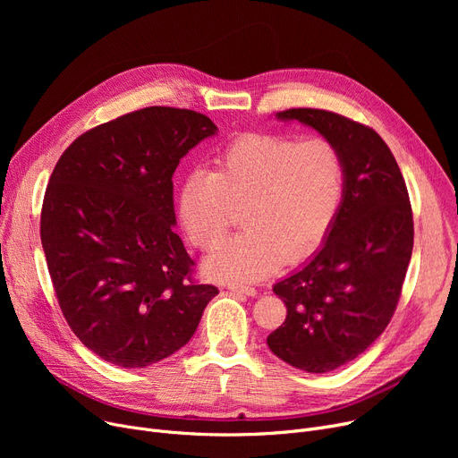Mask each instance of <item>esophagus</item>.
<instances>
[{
	"instance_id": "34e87169",
	"label": "esophagus",
	"mask_w": 458,
	"mask_h": 458,
	"mask_svg": "<svg viewBox=\"0 0 458 458\" xmlns=\"http://www.w3.org/2000/svg\"><path fill=\"white\" fill-rule=\"evenodd\" d=\"M228 290L232 293H239V295H247V297H254L258 292L254 290V287H249V285H237V284H230Z\"/></svg>"
}]
</instances>
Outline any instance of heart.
I'll return each mask as SVG.
<instances>
[{
  "instance_id": "b5f03b06",
  "label": "heart",
  "mask_w": 458,
  "mask_h": 458,
  "mask_svg": "<svg viewBox=\"0 0 458 458\" xmlns=\"http://www.w3.org/2000/svg\"><path fill=\"white\" fill-rule=\"evenodd\" d=\"M345 192V165L334 142L249 133L216 154L208 173H191L176 195L189 242L215 250L233 223L245 228L204 263L209 278L258 282L284 261L314 252L328 235Z\"/></svg>"
}]
</instances>
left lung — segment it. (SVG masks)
<instances>
[{
    "instance_id": "left-lung-1",
    "label": "left lung",
    "mask_w": 458,
    "mask_h": 458,
    "mask_svg": "<svg viewBox=\"0 0 458 458\" xmlns=\"http://www.w3.org/2000/svg\"><path fill=\"white\" fill-rule=\"evenodd\" d=\"M276 118L321 133L345 165L344 202L321 249L273 285L287 316L267 335L284 362L328 373L388 327L412 256V208L399 165L375 130L323 109H287Z\"/></svg>"
}]
</instances>
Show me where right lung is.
Segmentation results:
<instances>
[{"mask_svg": "<svg viewBox=\"0 0 458 458\" xmlns=\"http://www.w3.org/2000/svg\"><path fill=\"white\" fill-rule=\"evenodd\" d=\"M216 133L197 111L144 107L96 126L59 157L40 239L63 316L80 342L118 368H147L195 334L219 293L192 282L174 232L173 174Z\"/></svg>", "mask_w": 458, "mask_h": 458, "instance_id": "1", "label": "right lung"}]
</instances>
